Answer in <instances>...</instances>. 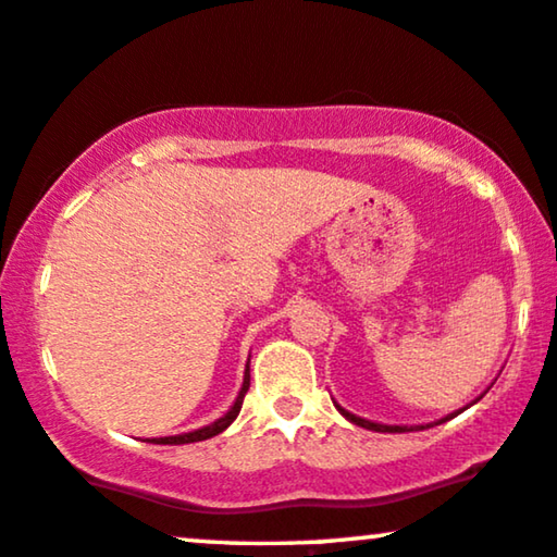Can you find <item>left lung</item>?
<instances>
[{
	"instance_id": "1",
	"label": "left lung",
	"mask_w": 557,
	"mask_h": 557,
	"mask_svg": "<svg viewBox=\"0 0 557 557\" xmlns=\"http://www.w3.org/2000/svg\"><path fill=\"white\" fill-rule=\"evenodd\" d=\"M336 405V403H333ZM336 410L344 414L346 420H351L354 425H359V428H367V430H376V433H407V430H425V428H433V425H441V422H446V420H450V418H456L458 412L461 410H456V412H450V414H446V418H441L438 422H428V425H382V422H372V420H364V418H356L354 412H348V410H344V407L341 405H336ZM466 410V407H463Z\"/></svg>"
}]
</instances>
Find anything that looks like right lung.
Masks as SVG:
<instances>
[{
  "instance_id": "add662e5",
  "label": "right lung",
  "mask_w": 557,
  "mask_h": 557,
  "mask_svg": "<svg viewBox=\"0 0 557 557\" xmlns=\"http://www.w3.org/2000/svg\"><path fill=\"white\" fill-rule=\"evenodd\" d=\"M249 389V364H247V372H244V384L239 389V395H236V403L232 405V410H228L224 418H219L216 422H211V425H203L198 430H190V433H183V435H168V438H152L150 443H160V446H183V443H198V441H209L213 435L224 433V430L232 425L236 420V414L242 410V403H244V395H247Z\"/></svg>"
}]
</instances>
